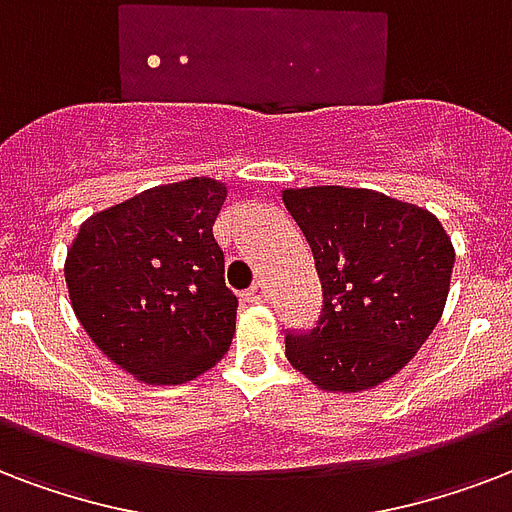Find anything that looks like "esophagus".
Segmentation results:
<instances>
[{
	"mask_svg": "<svg viewBox=\"0 0 512 512\" xmlns=\"http://www.w3.org/2000/svg\"><path fill=\"white\" fill-rule=\"evenodd\" d=\"M244 300H247V303H265V300H268V287H265L263 281H257L255 287L249 289V292H244Z\"/></svg>",
	"mask_w": 512,
	"mask_h": 512,
	"instance_id": "esophagus-1",
	"label": "esophagus"
}]
</instances>
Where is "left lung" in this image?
Here are the masks:
<instances>
[{
	"label": "left lung",
	"mask_w": 512,
	"mask_h": 512,
	"mask_svg": "<svg viewBox=\"0 0 512 512\" xmlns=\"http://www.w3.org/2000/svg\"><path fill=\"white\" fill-rule=\"evenodd\" d=\"M324 289L319 324L287 335V361L327 393L398 374L441 319L454 247L428 209L369 188H284Z\"/></svg>",
	"instance_id": "left-lung-1"
}]
</instances>
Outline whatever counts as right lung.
Listing matches in <instances>:
<instances>
[{"label":"right lung","mask_w":512,"mask_h":512,"mask_svg":"<svg viewBox=\"0 0 512 512\" xmlns=\"http://www.w3.org/2000/svg\"><path fill=\"white\" fill-rule=\"evenodd\" d=\"M225 196L215 177L156 185L87 217L68 249L76 319L146 385L196 380L231 345L239 300L212 233Z\"/></svg>","instance_id":"obj_1"}]
</instances>
